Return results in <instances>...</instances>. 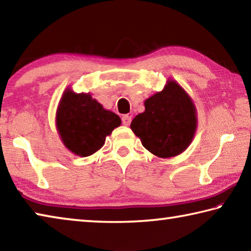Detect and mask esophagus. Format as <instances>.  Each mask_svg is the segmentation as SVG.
I'll use <instances>...</instances> for the list:
<instances>
[{
    "label": "esophagus",
    "instance_id": "obj_1",
    "mask_svg": "<svg viewBox=\"0 0 251 251\" xmlns=\"http://www.w3.org/2000/svg\"><path fill=\"white\" fill-rule=\"evenodd\" d=\"M122 122L125 126H129L130 122H131V117L129 115H124L122 117Z\"/></svg>",
    "mask_w": 251,
    "mask_h": 251
}]
</instances>
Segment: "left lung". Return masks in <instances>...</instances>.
<instances>
[{
  "label": "left lung",
  "instance_id": "1",
  "mask_svg": "<svg viewBox=\"0 0 251 251\" xmlns=\"http://www.w3.org/2000/svg\"><path fill=\"white\" fill-rule=\"evenodd\" d=\"M145 112L131 121L130 128L143 146L160 158L181 154L192 143L197 128L196 107L175 80L145 100Z\"/></svg>",
  "mask_w": 251,
  "mask_h": 251
}]
</instances>
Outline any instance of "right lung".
<instances>
[{"mask_svg":"<svg viewBox=\"0 0 251 251\" xmlns=\"http://www.w3.org/2000/svg\"><path fill=\"white\" fill-rule=\"evenodd\" d=\"M122 124L118 115L104 109L90 93L67 88L56 112V127L63 144L75 155L86 157L100 150L106 136Z\"/></svg>","mask_w":251,"mask_h":251,"instance_id":"1","label":"right lung"}]
</instances>
